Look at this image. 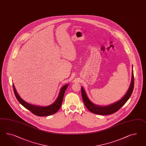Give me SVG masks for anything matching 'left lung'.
<instances>
[{"instance_id":"left-lung-1","label":"left lung","mask_w":146,"mask_h":146,"mask_svg":"<svg viewBox=\"0 0 146 146\" xmlns=\"http://www.w3.org/2000/svg\"><path fill=\"white\" fill-rule=\"evenodd\" d=\"M133 68V66H132ZM134 88V75L133 71H132V78L130 83V87L127 91L126 94L122 98L115 103L111 104L110 105L107 106H99L96 105L91 102L90 100L87 96L86 92L81 87V94L83 99V102L87 109L90 110L91 112L96 114L102 115H107L112 114L119 110L129 100L132 94Z\"/></svg>"}]
</instances>
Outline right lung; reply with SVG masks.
Returning <instances> with one entry per match:
<instances>
[{
  "instance_id": "1",
  "label": "right lung",
  "mask_w": 146,
  "mask_h": 146,
  "mask_svg": "<svg viewBox=\"0 0 146 146\" xmlns=\"http://www.w3.org/2000/svg\"><path fill=\"white\" fill-rule=\"evenodd\" d=\"M68 85L69 84H66L62 87L59 92L58 96L55 101L51 105L45 107L36 106L26 102L23 99L21 98L19 95L18 94L13 83V87L16 98L22 106H23L25 108L30 110L33 114L36 115V116H46L55 114L56 113H57L58 110H59V108L62 106L65 92Z\"/></svg>"
}]
</instances>
